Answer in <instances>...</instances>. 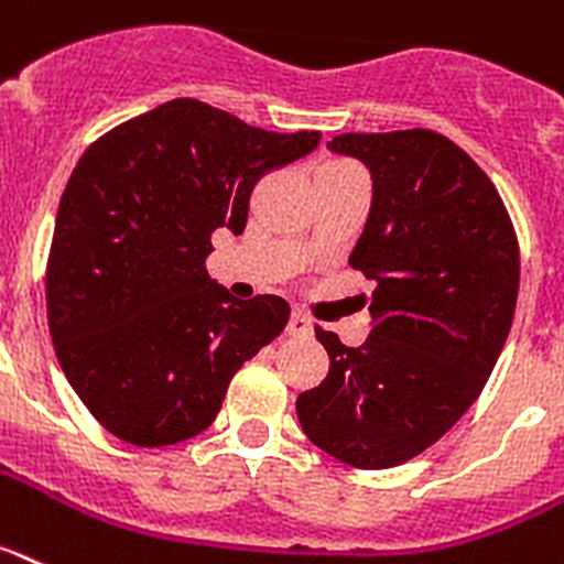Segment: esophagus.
Returning a JSON list of instances; mask_svg holds the SVG:
<instances>
[{"label":"esophagus","instance_id":"esophagus-1","mask_svg":"<svg viewBox=\"0 0 564 564\" xmlns=\"http://www.w3.org/2000/svg\"><path fill=\"white\" fill-rule=\"evenodd\" d=\"M288 334H291V336H311V334H314V322L307 319L302 311H293L291 322H288Z\"/></svg>","mask_w":564,"mask_h":564}]
</instances>
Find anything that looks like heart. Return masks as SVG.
I'll list each match as a JSON object with an SVG mask.
<instances>
[{
	"label": "heart",
	"mask_w": 564,
	"mask_h": 564,
	"mask_svg": "<svg viewBox=\"0 0 564 564\" xmlns=\"http://www.w3.org/2000/svg\"><path fill=\"white\" fill-rule=\"evenodd\" d=\"M322 167H356V165H350V162H339V159H334V162H325V165Z\"/></svg>",
	"instance_id": "obj_1"
}]
</instances>
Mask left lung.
<instances>
[{"mask_svg": "<svg viewBox=\"0 0 564 564\" xmlns=\"http://www.w3.org/2000/svg\"><path fill=\"white\" fill-rule=\"evenodd\" d=\"M328 148L373 180L348 262L377 291L359 348L316 328L330 370L296 416L325 454L382 470L442 440L482 393L513 322L519 245L494 182L442 133H339Z\"/></svg>", "mask_w": 564, "mask_h": 564, "instance_id": "obj_1", "label": "left lung"}]
</instances>
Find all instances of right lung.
Instances as JSON below:
<instances>
[{"mask_svg":"<svg viewBox=\"0 0 564 564\" xmlns=\"http://www.w3.org/2000/svg\"><path fill=\"white\" fill-rule=\"evenodd\" d=\"M319 131L273 133L199 99L117 124L76 162L47 253V325L94 420L137 447L202 433L234 373L276 339L282 296L234 300L205 271L214 230L242 234L250 191Z\"/></svg>","mask_w":564,"mask_h":564,"instance_id":"add662e5","label":"right lung"}]
</instances>
